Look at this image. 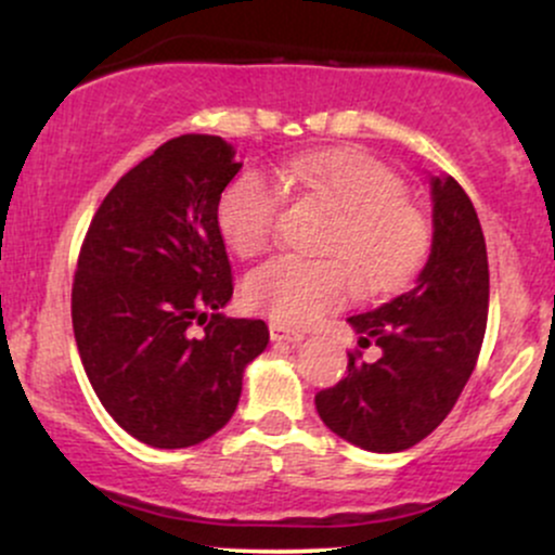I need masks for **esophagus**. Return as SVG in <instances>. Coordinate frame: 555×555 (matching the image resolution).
Here are the masks:
<instances>
[{"label": "esophagus", "mask_w": 555, "mask_h": 555, "mask_svg": "<svg viewBox=\"0 0 555 555\" xmlns=\"http://www.w3.org/2000/svg\"><path fill=\"white\" fill-rule=\"evenodd\" d=\"M269 334H271V339L273 341H289V344H297V341H302V331H297V328H289V326H284V323H269Z\"/></svg>", "instance_id": "34e87169"}]
</instances>
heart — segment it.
I'll list each match as a JSON object with an SVG mask.
<instances>
[{"instance_id": "b5f03b06", "label": "heart", "mask_w": 555, "mask_h": 555, "mask_svg": "<svg viewBox=\"0 0 555 555\" xmlns=\"http://www.w3.org/2000/svg\"><path fill=\"white\" fill-rule=\"evenodd\" d=\"M279 181L336 211L321 242L328 258L276 256L253 269L242 282V299L253 313L308 326L341 308L354 289L386 295L415 279L428 256L430 227L384 162L349 149L315 151L284 162ZM279 211L282 185L245 169L219 195L216 227L229 250L253 258L271 245Z\"/></svg>"}]
</instances>
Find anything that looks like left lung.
I'll return each mask as SVG.
<instances>
[{
	"mask_svg": "<svg viewBox=\"0 0 555 555\" xmlns=\"http://www.w3.org/2000/svg\"><path fill=\"white\" fill-rule=\"evenodd\" d=\"M433 245L404 295L352 315L358 349L347 375L315 393V410L344 441L393 454L430 436L454 410L477 365L488 323V253L480 219L454 177H430ZM375 343L378 361L361 349Z\"/></svg>",
	"mask_w": 555,
	"mask_h": 555,
	"instance_id": "8db88e82",
	"label": "left lung"
}]
</instances>
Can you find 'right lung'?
<instances>
[{"instance_id": "right-lung-1", "label": "right lung", "mask_w": 555, "mask_h": 555, "mask_svg": "<svg viewBox=\"0 0 555 555\" xmlns=\"http://www.w3.org/2000/svg\"><path fill=\"white\" fill-rule=\"evenodd\" d=\"M242 169L219 135L171 138L101 201L73 282V331L104 410L138 441L184 449L229 423L269 326L219 310L232 266L216 203Z\"/></svg>"}]
</instances>
